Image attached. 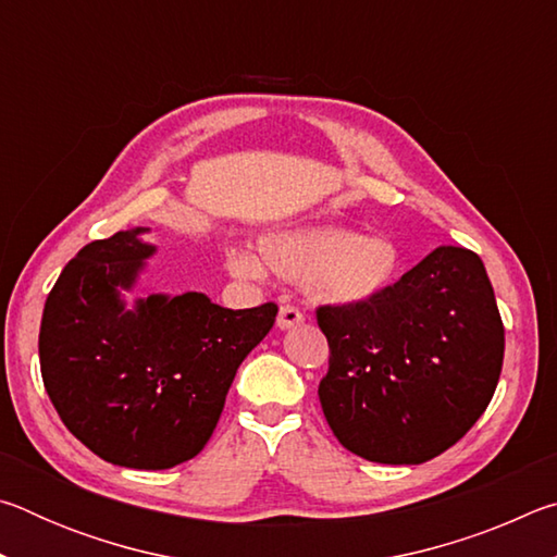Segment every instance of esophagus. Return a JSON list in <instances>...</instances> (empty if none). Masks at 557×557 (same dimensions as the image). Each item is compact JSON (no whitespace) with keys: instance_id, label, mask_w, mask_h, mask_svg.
I'll return each instance as SVG.
<instances>
[{"instance_id":"1","label":"esophagus","mask_w":557,"mask_h":557,"mask_svg":"<svg viewBox=\"0 0 557 557\" xmlns=\"http://www.w3.org/2000/svg\"><path fill=\"white\" fill-rule=\"evenodd\" d=\"M301 322H305V314H301L297 307H292V305L280 307V314H277V326L280 329H292V326H297Z\"/></svg>"}]
</instances>
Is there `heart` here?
I'll use <instances>...</instances> for the list:
<instances>
[{"mask_svg": "<svg viewBox=\"0 0 557 557\" xmlns=\"http://www.w3.org/2000/svg\"><path fill=\"white\" fill-rule=\"evenodd\" d=\"M258 259L245 250L225 256L235 277H260L262 268L301 282L317 301L361 307L381 297L400 270V250L383 235H356L338 225H292L260 235Z\"/></svg>", "mask_w": 557, "mask_h": 557, "instance_id": "1", "label": "heart"}]
</instances>
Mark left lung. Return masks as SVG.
Listing matches in <instances>:
<instances>
[{"label":"left lung","mask_w":557,"mask_h":557,"mask_svg":"<svg viewBox=\"0 0 557 557\" xmlns=\"http://www.w3.org/2000/svg\"><path fill=\"white\" fill-rule=\"evenodd\" d=\"M324 418L379 465H422L482 418L504 363V324L476 252L440 245L361 307H319Z\"/></svg>","instance_id":"8db88e82"}]
</instances>
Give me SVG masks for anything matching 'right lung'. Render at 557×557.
Listing matches in <instances>:
<instances>
[{"label": "right lung", "mask_w": 557, "mask_h": 557, "mask_svg": "<svg viewBox=\"0 0 557 557\" xmlns=\"http://www.w3.org/2000/svg\"><path fill=\"white\" fill-rule=\"evenodd\" d=\"M132 228L92 240L46 299L39 358L63 425L100 459L169 469L213 435L235 371L275 324L277 305L225 309L203 295L125 292L157 252Z\"/></svg>", "instance_id": "add662e5"}]
</instances>
